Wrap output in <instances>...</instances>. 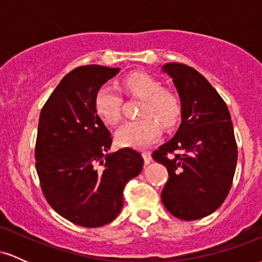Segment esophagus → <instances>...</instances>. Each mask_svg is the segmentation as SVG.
<instances>
[{"mask_svg":"<svg viewBox=\"0 0 262 262\" xmlns=\"http://www.w3.org/2000/svg\"><path fill=\"white\" fill-rule=\"evenodd\" d=\"M143 159H144V162H145V165H149L150 162H152V158H151V154H150V151H144Z\"/></svg>","mask_w":262,"mask_h":262,"instance_id":"obj_1","label":"esophagus"}]
</instances>
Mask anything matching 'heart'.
<instances>
[{
	"label": "heart",
	"mask_w": 262,
	"mask_h": 262,
	"mask_svg": "<svg viewBox=\"0 0 262 262\" xmlns=\"http://www.w3.org/2000/svg\"><path fill=\"white\" fill-rule=\"evenodd\" d=\"M129 92L143 98L139 121H129L117 129L116 140L118 145L127 148H145L159 139L162 127L175 125L181 114V104L172 92L162 90L160 82L149 74L137 71L124 79ZM121 95L110 85L98 89L95 97V107L102 121L114 124L121 118Z\"/></svg>",
	"instance_id": "heart-1"
}]
</instances>
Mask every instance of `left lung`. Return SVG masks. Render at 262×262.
Wrapping results in <instances>:
<instances>
[{
  "label": "left lung",
  "mask_w": 262,
  "mask_h": 262,
  "mask_svg": "<svg viewBox=\"0 0 262 262\" xmlns=\"http://www.w3.org/2000/svg\"><path fill=\"white\" fill-rule=\"evenodd\" d=\"M161 71L172 79L181 103L179 129L152 154L169 171L161 200L173 217L196 221L212 214L229 193L237 160L233 123L203 75L180 62Z\"/></svg>",
  "instance_id": "8db88e82"
}]
</instances>
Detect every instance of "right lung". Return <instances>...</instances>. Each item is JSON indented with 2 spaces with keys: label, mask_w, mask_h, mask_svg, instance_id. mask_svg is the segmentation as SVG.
<instances>
[{
  "label": "right lung",
  "mask_w": 262,
  "mask_h": 262,
  "mask_svg": "<svg viewBox=\"0 0 262 262\" xmlns=\"http://www.w3.org/2000/svg\"><path fill=\"white\" fill-rule=\"evenodd\" d=\"M119 68L86 65L60 81L40 112L35 167L52 208L85 228L106 225L123 208V189L143 170L141 155L130 148L106 154L110 130L98 117V89Z\"/></svg>",
  "instance_id": "add662e5"
}]
</instances>
